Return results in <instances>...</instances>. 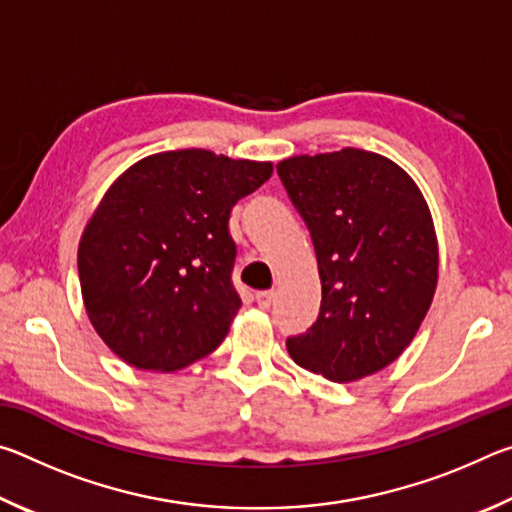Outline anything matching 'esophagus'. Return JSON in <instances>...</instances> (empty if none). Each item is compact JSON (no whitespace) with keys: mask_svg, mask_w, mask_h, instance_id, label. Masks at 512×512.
Returning <instances> with one entry per match:
<instances>
[{"mask_svg":"<svg viewBox=\"0 0 512 512\" xmlns=\"http://www.w3.org/2000/svg\"><path fill=\"white\" fill-rule=\"evenodd\" d=\"M273 296H275L273 291H257V293H255V300H257L259 307L268 309V307L273 305Z\"/></svg>","mask_w":512,"mask_h":512,"instance_id":"34e87169","label":"esophagus"}]
</instances>
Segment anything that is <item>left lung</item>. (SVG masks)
Returning a JSON list of instances; mask_svg holds the SVG:
<instances>
[{
  "mask_svg": "<svg viewBox=\"0 0 512 512\" xmlns=\"http://www.w3.org/2000/svg\"><path fill=\"white\" fill-rule=\"evenodd\" d=\"M314 241L323 300L316 323L289 336L300 368L357 381L413 341L438 282L431 212L409 173L384 155L343 149L277 164Z\"/></svg>",
  "mask_w": 512,
  "mask_h": 512,
  "instance_id": "obj_1",
  "label": "left lung"
}]
</instances>
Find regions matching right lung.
Instances as JSON below:
<instances>
[{"label":"right lung","mask_w":512,"mask_h":512,"mask_svg":"<svg viewBox=\"0 0 512 512\" xmlns=\"http://www.w3.org/2000/svg\"><path fill=\"white\" fill-rule=\"evenodd\" d=\"M271 173V162L183 149L112 183L83 230L79 280L90 323L119 359L171 372L219 348L241 307L230 212Z\"/></svg>","instance_id":"obj_1"}]
</instances>
